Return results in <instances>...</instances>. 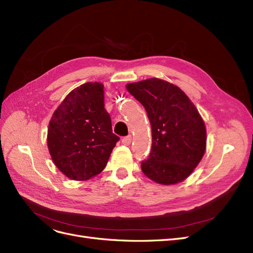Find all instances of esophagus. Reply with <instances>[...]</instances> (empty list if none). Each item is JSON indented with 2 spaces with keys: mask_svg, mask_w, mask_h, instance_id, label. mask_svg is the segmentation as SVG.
<instances>
[{
  "mask_svg": "<svg viewBox=\"0 0 253 253\" xmlns=\"http://www.w3.org/2000/svg\"><path fill=\"white\" fill-rule=\"evenodd\" d=\"M122 143H124L125 145H129L131 144V142H132V136L131 135H128V136H126V137H124V138H122Z\"/></svg>",
  "mask_w": 253,
  "mask_h": 253,
  "instance_id": "obj_1",
  "label": "esophagus"
}]
</instances>
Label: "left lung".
Here are the masks:
<instances>
[{
	"label": "left lung",
	"instance_id": "left-lung-1",
	"mask_svg": "<svg viewBox=\"0 0 253 253\" xmlns=\"http://www.w3.org/2000/svg\"><path fill=\"white\" fill-rule=\"evenodd\" d=\"M126 89L144 106L152 127L143 174L160 185L185 180L206 151L205 122L195 105L178 86L158 78L128 83Z\"/></svg>",
	"mask_w": 253,
	"mask_h": 253
}]
</instances>
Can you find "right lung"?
Listing matches in <instances>:
<instances>
[{"instance_id":"obj_1","label":"right lung","mask_w":253,"mask_h":253,"mask_svg":"<svg viewBox=\"0 0 253 253\" xmlns=\"http://www.w3.org/2000/svg\"><path fill=\"white\" fill-rule=\"evenodd\" d=\"M103 87L100 82H87L73 89L49 121V154L71 179L86 180L101 173L119 140L104 109Z\"/></svg>"}]
</instances>
